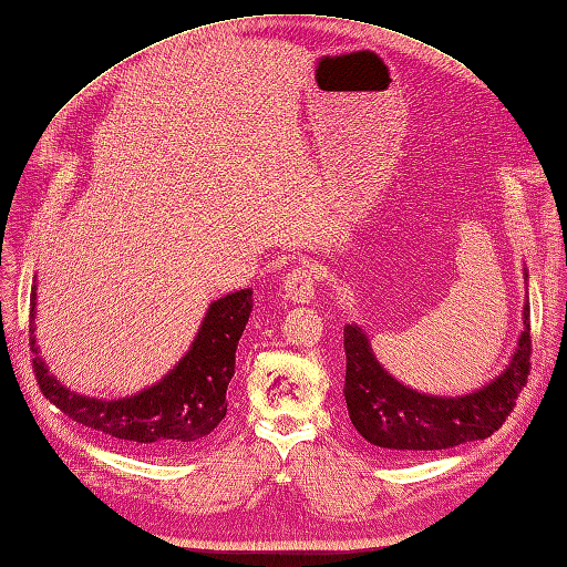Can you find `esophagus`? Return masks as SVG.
Wrapping results in <instances>:
<instances>
[{"label": "esophagus", "instance_id": "1", "mask_svg": "<svg viewBox=\"0 0 567 567\" xmlns=\"http://www.w3.org/2000/svg\"><path fill=\"white\" fill-rule=\"evenodd\" d=\"M317 282H319V268H315V265H297V268H292L282 277V290L290 302L302 305L315 299Z\"/></svg>", "mask_w": 567, "mask_h": 567}]
</instances>
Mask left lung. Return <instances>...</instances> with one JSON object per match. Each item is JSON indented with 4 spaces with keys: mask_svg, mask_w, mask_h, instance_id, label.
Listing matches in <instances>:
<instances>
[{
    "mask_svg": "<svg viewBox=\"0 0 567 567\" xmlns=\"http://www.w3.org/2000/svg\"><path fill=\"white\" fill-rule=\"evenodd\" d=\"M524 305V331L509 365L485 388L461 396L416 392L396 382L370 348L365 331L348 323L343 329L346 384L343 396L353 426L368 443L394 457H414L426 451L453 449L495 433L512 414L516 396L532 370V319Z\"/></svg>",
    "mask_w": 567,
    "mask_h": 567,
    "instance_id": "8db88e82",
    "label": "left lung"
}]
</instances>
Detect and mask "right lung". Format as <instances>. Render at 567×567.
<instances>
[{
	"mask_svg": "<svg viewBox=\"0 0 567 567\" xmlns=\"http://www.w3.org/2000/svg\"><path fill=\"white\" fill-rule=\"evenodd\" d=\"M252 311V290H238L209 305L185 358L151 384L124 400H94L70 392L48 372L33 336L35 285L31 290L33 372L45 400L78 424L141 453H177L221 424L226 388L234 378L236 348Z\"/></svg>",
	"mask_w": 567,
	"mask_h": 567,
	"instance_id": "1",
	"label": "right lung"
}]
</instances>
